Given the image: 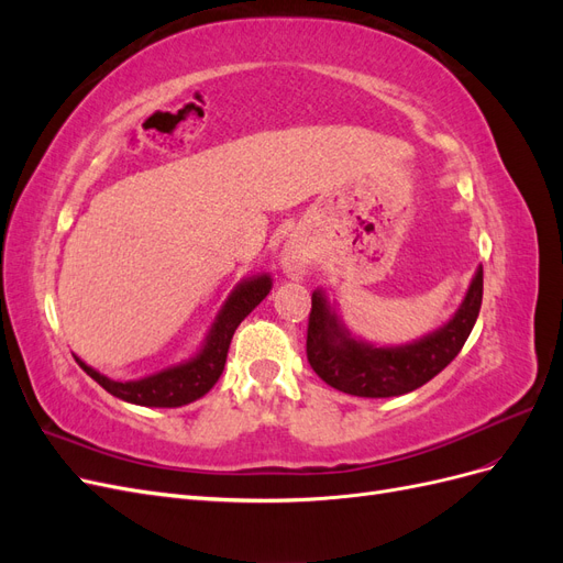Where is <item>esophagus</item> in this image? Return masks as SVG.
<instances>
[{"mask_svg":"<svg viewBox=\"0 0 563 563\" xmlns=\"http://www.w3.org/2000/svg\"><path fill=\"white\" fill-rule=\"evenodd\" d=\"M310 258H312V253H310L308 244H302L298 240L288 242L286 249H284V255H282L284 272L291 279H300L310 267Z\"/></svg>","mask_w":563,"mask_h":563,"instance_id":"1","label":"esophagus"}]
</instances>
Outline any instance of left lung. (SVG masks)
Returning <instances> with one entry per match:
<instances>
[{
    "instance_id": "1",
    "label": "left lung",
    "mask_w": 563,
    "mask_h": 563,
    "mask_svg": "<svg viewBox=\"0 0 563 563\" xmlns=\"http://www.w3.org/2000/svg\"><path fill=\"white\" fill-rule=\"evenodd\" d=\"M484 269H476L470 291L455 317L444 329L404 347H371L356 343L331 314L327 298L319 291L312 296V310L308 319V362L317 376L354 397H399L430 383L444 371L465 340L482 310Z\"/></svg>"
}]
</instances>
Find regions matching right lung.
Segmentation results:
<instances>
[{
  "label": "right lung",
  "instance_id": "1",
  "mask_svg": "<svg viewBox=\"0 0 563 563\" xmlns=\"http://www.w3.org/2000/svg\"><path fill=\"white\" fill-rule=\"evenodd\" d=\"M269 288H272V282L267 275L249 279L236 286V291L228 298L223 310H220L216 323L211 327L207 345H203V350L195 356V360L185 362L180 366L166 368L143 380L117 383L100 376L98 371H93L81 360H77V364L87 371L100 387L108 389L112 397L124 399L129 404L155 406V408H176L183 404H190L207 395V391L218 383L220 373L225 368L228 350L236 327H240L255 305L269 294Z\"/></svg>",
  "mask_w": 563,
  "mask_h": 563
}]
</instances>
